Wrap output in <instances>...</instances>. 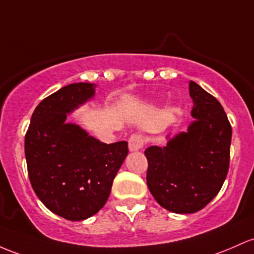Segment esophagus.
<instances>
[{"mask_svg": "<svg viewBox=\"0 0 254 254\" xmlns=\"http://www.w3.org/2000/svg\"><path fill=\"white\" fill-rule=\"evenodd\" d=\"M143 146V138L140 135H132L129 138V150L130 152H137Z\"/></svg>", "mask_w": 254, "mask_h": 254, "instance_id": "34e87169", "label": "esophagus"}]
</instances>
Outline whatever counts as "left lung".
I'll use <instances>...</instances> for the list:
<instances>
[{"label":"left lung","mask_w":254,"mask_h":254,"mask_svg":"<svg viewBox=\"0 0 254 254\" xmlns=\"http://www.w3.org/2000/svg\"><path fill=\"white\" fill-rule=\"evenodd\" d=\"M193 122L187 131L168 135L166 146L144 150L147 186L161 207L194 213L221 190L230 160L231 127L216 97L189 82Z\"/></svg>","instance_id":"left-lung-1"}]
</instances>
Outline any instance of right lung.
Listing matches in <instances>:
<instances>
[{"label": "right lung", "instance_id": "1", "mask_svg": "<svg viewBox=\"0 0 254 254\" xmlns=\"http://www.w3.org/2000/svg\"><path fill=\"white\" fill-rule=\"evenodd\" d=\"M94 83H72L46 97L33 111L25 136L31 186L53 213L84 221L110 196L117 172L127 155V142L104 143L68 114L95 96Z\"/></svg>", "mask_w": 254, "mask_h": 254}]
</instances>
